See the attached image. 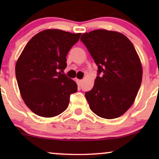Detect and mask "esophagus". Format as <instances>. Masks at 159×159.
<instances>
[{
	"mask_svg": "<svg viewBox=\"0 0 159 159\" xmlns=\"http://www.w3.org/2000/svg\"><path fill=\"white\" fill-rule=\"evenodd\" d=\"M76 81H77V83H78V85H81V82H82V80L77 79V80H76Z\"/></svg>",
	"mask_w": 159,
	"mask_h": 159,
	"instance_id": "obj_1",
	"label": "esophagus"
}]
</instances>
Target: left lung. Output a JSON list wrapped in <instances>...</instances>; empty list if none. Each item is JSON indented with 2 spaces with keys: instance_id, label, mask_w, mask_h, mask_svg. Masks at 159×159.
Instances as JSON below:
<instances>
[{
  "instance_id": "left-lung-1",
  "label": "left lung",
  "mask_w": 159,
  "mask_h": 159,
  "mask_svg": "<svg viewBox=\"0 0 159 159\" xmlns=\"http://www.w3.org/2000/svg\"><path fill=\"white\" fill-rule=\"evenodd\" d=\"M81 41L98 66L93 89L85 93L90 108L97 116L114 119L132 105L142 81V66L134 45L120 33L94 30Z\"/></svg>"
}]
</instances>
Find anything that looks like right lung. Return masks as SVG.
<instances>
[{"label": "right lung", "mask_w": 159, "mask_h": 159, "mask_svg": "<svg viewBox=\"0 0 159 159\" xmlns=\"http://www.w3.org/2000/svg\"><path fill=\"white\" fill-rule=\"evenodd\" d=\"M81 34L48 29L27 43L16 65V76L24 102L34 114L53 117L67 108L77 84L62 73L69 51Z\"/></svg>", "instance_id": "obj_1"}]
</instances>
